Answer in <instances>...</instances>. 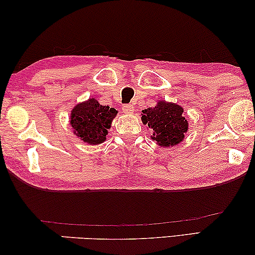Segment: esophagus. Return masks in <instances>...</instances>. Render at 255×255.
Returning <instances> with one entry per match:
<instances>
[{
  "label": "esophagus",
  "mask_w": 255,
  "mask_h": 255,
  "mask_svg": "<svg viewBox=\"0 0 255 255\" xmlns=\"http://www.w3.org/2000/svg\"><path fill=\"white\" fill-rule=\"evenodd\" d=\"M122 110L124 113H127V114H131V113L134 112V107H133L131 104H125V105H123Z\"/></svg>",
  "instance_id": "34e87169"
}]
</instances>
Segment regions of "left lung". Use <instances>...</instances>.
Masks as SVG:
<instances>
[{
    "label": "left lung",
    "mask_w": 255,
    "mask_h": 255,
    "mask_svg": "<svg viewBox=\"0 0 255 255\" xmlns=\"http://www.w3.org/2000/svg\"><path fill=\"white\" fill-rule=\"evenodd\" d=\"M183 107L165 100L158 102L155 107L142 111V123L152 131L151 139L160 147H173L184 139L189 123L183 114Z\"/></svg>",
    "instance_id": "left-lung-1"
}]
</instances>
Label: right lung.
I'll return each instance as SVG.
<instances>
[{
  "instance_id": "right-lung-1",
  "label": "right lung",
  "mask_w": 255,
  "mask_h": 255,
  "mask_svg": "<svg viewBox=\"0 0 255 255\" xmlns=\"http://www.w3.org/2000/svg\"><path fill=\"white\" fill-rule=\"evenodd\" d=\"M118 114L115 108L103 106L95 98L78 104L71 112L70 124L73 133L89 144H99L106 140L112 121Z\"/></svg>"
}]
</instances>
